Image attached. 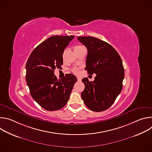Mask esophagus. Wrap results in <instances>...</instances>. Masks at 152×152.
<instances>
[{
	"label": "esophagus",
	"mask_w": 152,
	"mask_h": 152,
	"mask_svg": "<svg viewBox=\"0 0 152 152\" xmlns=\"http://www.w3.org/2000/svg\"><path fill=\"white\" fill-rule=\"evenodd\" d=\"M77 80H78V81H80V80H81V78H80V77H77Z\"/></svg>",
	"instance_id": "34e87169"
}]
</instances>
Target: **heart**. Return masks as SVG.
I'll use <instances>...</instances> for the list:
<instances>
[{
    "label": "heart",
    "mask_w": 152,
    "mask_h": 152,
    "mask_svg": "<svg viewBox=\"0 0 152 152\" xmlns=\"http://www.w3.org/2000/svg\"><path fill=\"white\" fill-rule=\"evenodd\" d=\"M80 46H77L75 47V48H79V47H80ZM72 72H73L74 73H75V74H78L79 72V69L78 68H74L73 69H72Z\"/></svg>",
    "instance_id": "obj_1"
}]
</instances>
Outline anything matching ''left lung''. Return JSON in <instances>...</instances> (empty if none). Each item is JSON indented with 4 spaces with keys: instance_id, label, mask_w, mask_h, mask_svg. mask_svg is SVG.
Here are the masks:
<instances>
[{
    "instance_id": "8db88e82",
    "label": "left lung",
    "mask_w": 152,
    "mask_h": 152,
    "mask_svg": "<svg viewBox=\"0 0 152 152\" xmlns=\"http://www.w3.org/2000/svg\"><path fill=\"white\" fill-rule=\"evenodd\" d=\"M86 48V67L88 74H96L94 81L85 77V89L81 97L90 110L101 112L115 102L123 88L124 70L122 60L115 49L107 42L93 37H77Z\"/></svg>"
}]
</instances>
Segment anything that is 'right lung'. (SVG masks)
I'll list each match as a JSON object with an SVG mask.
<instances>
[{"label":"right lung","mask_w":152,"mask_h":152,"mask_svg":"<svg viewBox=\"0 0 152 152\" xmlns=\"http://www.w3.org/2000/svg\"><path fill=\"white\" fill-rule=\"evenodd\" d=\"M75 36H52L42 42L31 53L26 65V79L34 100L44 109L52 111L67 103L76 77L67 74L58 80L56 68L63 64L62 55Z\"/></svg>","instance_id":"obj_1"}]
</instances>
